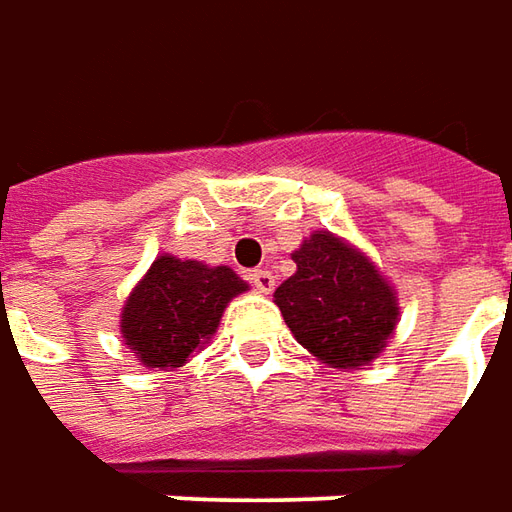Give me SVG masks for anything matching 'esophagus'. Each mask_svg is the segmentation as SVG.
<instances>
[{
	"instance_id": "esophagus-1",
	"label": "esophagus",
	"mask_w": 512,
	"mask_h": 512,
	"mask_svg": "<svg viewBox=\"0 0 512 512\" xmlns=\"http://www.w3.org/2000/svg\"><path fill=\"white\" fill-rule=\"evenodd\" d=\"M249 283L255 286V291L260 294H269L274 289V274L266 272V269H255V272H249Z\"/></svg>"
}]
</instances>
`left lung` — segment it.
<instances>
[{"mask_svg":"<svg viewBox=\"0 0 512 512\" xmlns=\"http://www.w3.org/2000/svg\"><path fill=\"white\" fill-rule=\"evenodd\" d=\"M291 260L297 272L274 303L297 343L331 368L377 360L399 320L397 291L377 266L331 232H314Z\"/></svg>","mask_w":512,"mask_h":512,"instance_id":"left-lung-1","label":"left lung"}]
</instances>
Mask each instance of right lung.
<instances>
[{
  "mask_svg": "<svg viewBox=\"0 0 512 512\" xmlns=\"http://www.w3.org/2000/svg\"><path fill=\"white\" fill-rule=\"evenodd\" d=\"M246 289L229 266L161 255L124 303V345L147 368H181L218 331L229 300Z\"/></svg>",
  "mask_w": 512,
  "mask_h": 512,
  "instance_id": "right-lung-1",
  "label": "right lung"
}]
</instances>
